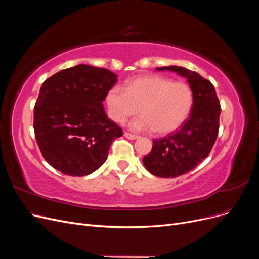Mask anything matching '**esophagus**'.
<instances>
[{
	"label": "esophagus",
	"instance_id": "obj_1",
	"mask_svg": "<svg viewBox=\"0 0 259 259\" xmlns=\"http://www.w3.org/2000/svg\"><path fill=\"white\" fill-rule=\"evenodd\" d=\"M124 136L126 137L127 139H131V140H134V139H137V138H138V136H136V135H134V134H131V133H127V132L124 133Z\"/></svg>",
	"mask_w": 259,
	"mask_h": 259
}]
</instances>
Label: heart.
Instances as JSON below:
<instances>
[{"mask_svg":"<svg viewBox=\"0 0 259 259\" xmlns=\"http://www.w3.org/2000/svg\"><path fill=\"white\" fill-rule=\"evenodd\" d=\"M106 104L113 121L124 123L139 110L142 115L130 123V128L164 135L182 126L189 116L193 93L185 82L145 75L132 80L125 90L112 86L107 92Z\"/></svg>","mask_w":259,"mask_h":259,"instance_id":"heart-1","label":"heart"}]
</instances>
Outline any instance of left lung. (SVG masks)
I'll list each match as a JSON object with an SVG mask.
<instances>
[{
  "label": "left lung",
  "instance_id": "left-lung-1",
  "mask_svg": "<svg viewBox=\"0 0 259 259\" xmlns=\"http://www.w3.org/2000/svg\"><path fill=\"white\" fill-rule=\"evenodd\" d=\"M156 70L186 77L193 93L189 119L173 134L154 139L151 152L143 159L149 173L173 178L188 173L207 158L217 138L222 110L213 84L199 73L177 66Z\"/></svg>",
  "mask_w": 259,
  "mask_h": 259
}]
</instances>
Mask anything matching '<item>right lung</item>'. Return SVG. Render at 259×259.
<instances>
[{
	"label": "right lung",
	"instance_id": "1",
	"mask_svg": "<svg viewBox=\"0 0 259 259\" xmlns=\"http://www.w3.org/2000/svg\"><path fill=\"white\" fill-rule=\"evenodd\" d=\"M117 75L104 68L77 65L54 74L40 90L34 133L43 158L70 176L97 170L122 130L108 119L103 103Z\"/></svg>",
	"mask_w": 259,
	"mask_h": 259
}]
</instances>
